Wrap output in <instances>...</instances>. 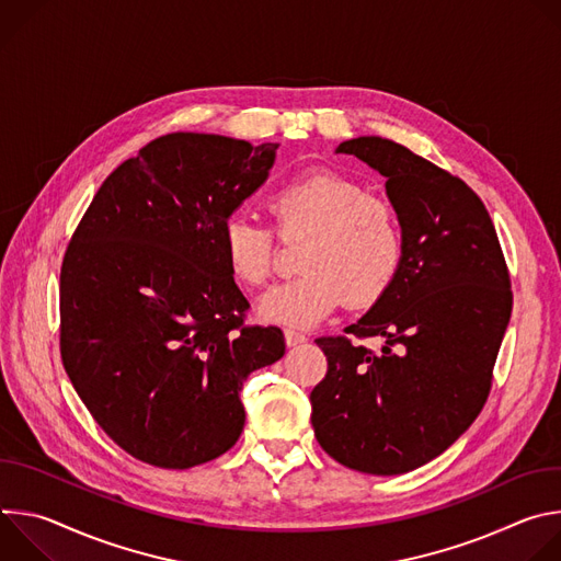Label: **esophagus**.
Listing matches in <instances>:
<instances>
[{
  "label": "esophagus",
  "mask_w": 561,
  "mask_h": 561,
  "mask_svg": "<svg viewBox=\"0 0 561 561\" xmlns=\"http://www.w3.org/2000/svg\"><path fill=\"white\" fill-rule=\"evenodd\" d=\"M284 340H286V346L293 348V346H299L306 342V335L297 333V331H284Z\"/></svg>",
  "instance_id": "34e87169"
}]
</instances>
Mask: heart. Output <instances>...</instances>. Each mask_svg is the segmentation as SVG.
I'll return each instance as SVG.
<instances>
[{"label":"heart","instance_id":"obj_1","mask_svg":"<svg viewBox=\"0 0 561 561\" xmlns=\"http://www.w3.org/2000/svg\"><path fill=\"white\" fill-rule=\"evenodd\" d=\"M268 210L282 237L306 234L297 251V277L268 290L257 314L264 322L308 329L342 301L370 308L392 286L404 257V230L394 206L337 171H310L277 186ZM221 260L230 277L260 288L273 273V232L230 213L219 230Z\"/></svg>","mask_w":561,"mask_h":561}]
</instances>
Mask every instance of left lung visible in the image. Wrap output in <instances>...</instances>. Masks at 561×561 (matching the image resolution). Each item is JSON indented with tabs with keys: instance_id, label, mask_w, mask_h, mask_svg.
Here are the masks:
<instances>
[{
	"instance_id": "obj_1",
	"label": "left lung",
	"mask_w": 561,
	"mask_h": 561,
	"mask_svg": "<svg viewBox=\"0 0 561 561\" xmlns=\"http://www.w3.org/2000/svg\"><path fill=\"white\" fill-rule=\"evenodd\" d=\"M386 178L404 230L392 286L351 324L383 337L381 355L348 337H319L327 377L310 392L314 437L335 461L402 474L442 455L484 409L513 310L493 219L472 188L402 144L342 141Z\"/></svg>"
}]
</instances>
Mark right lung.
<instances>
[{
  "label": "right lung",
  "instance_id": "1",
  "mask_svg": "<svg viewBox=\"0 0 561 561\" xmlns=\"http://www.w3.org/2000/svg\"><path fill=\"white\" fill-rule=\"evenodd\" d=\"M279 144L171 133L102 184L59 275L64 368L128 455L184 470L234 446L244 379L282 359L219 249L221 221L266 180Z\"/></svg>",
  "mask_w": 561,
  "mask_h": 561
}]
</instances>
